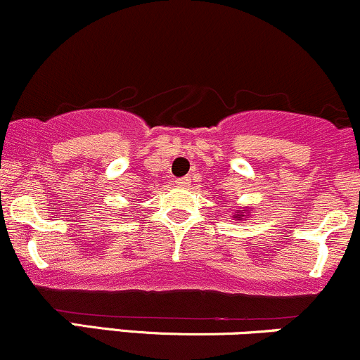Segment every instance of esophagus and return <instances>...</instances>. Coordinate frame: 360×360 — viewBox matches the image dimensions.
Wrapping results in <instances>:
<instances>
[{
  "label": "esophagus",
  "instance_id": "esophagus-1",
  "mask_svg": "<svg viewBox=\"0 0 360 360\" xmlns=\"http://www.w3.org/2000/svg\"><path fill=\"white\" fill-rule=\"evenodd\" d=\"M176 186L177 188H186V186H189V177H179V179H176Z\"/></svg>",
  "mask_w": 360,
  "mask_h": 360
}]
</instances>
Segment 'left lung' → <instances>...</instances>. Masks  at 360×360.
<instances>
[{"label":"left lung","mask_w":360,"mask_h":360,"mask_svg":"<svg viewBox=\"0 0 360 360\" xmlns=\"http://www.w3.org/2000/svg\"><path fill=\"white\" fill-rule=\"evenodd\" d=\"M252 210H254V208H249V206H242V210H237V212H235L233 220H242V218H245V220H247Z\"/></svg>","instance_id":"obj_1"}]
</instances>
